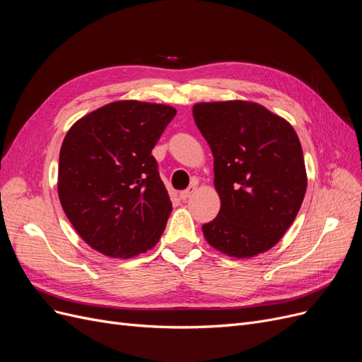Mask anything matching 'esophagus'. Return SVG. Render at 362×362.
<instances>
[{"instance_id":"34e87169","label":"esophagus","mask_w":362,"mask_h":362,"mask_svg":"<svg viewBox=\"0 0 362 362\" xmlns=\"http://www.w3.org/2000/svg\"><path fill=\"white\" fill-rule=\"evenodd\" d=\"M194 190H196V182H193V184L189 187V189L180 193V199H181V201H187V199H189V197L194 193Z\"/></svg>"}]
</instances>
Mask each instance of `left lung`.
I'll return each instance as SVG.
<instances>
[{
    "label": "left lung",
    "mask_w": 362,
    "mask_h": 362,
    "mask_svg": "<svg viewBox=\"0 0 362 362\" xmlns=\"http://www.w3.org/2000/svg\"><path fill=\"white\" fill-rule=\"evenodd\" d=\"M193 118L213 151L221 202L218 216L202 226L205 240L232 257L269 250L304 201L307 173L298 134L252 102L197 103Z\"/></svg>",
    "instance_id": "8db88e82"
}]
</instances>
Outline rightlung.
<instances>
[{
	"label": "right lung",
	"instance_id": "obj_1",
	"mask_svg": "<svg viewBox=\"0 0 362 362\" xmlns=\"http://www.w3.org/2000/svg\"><path fill=\"white\" fill-rule=\"evenodd\" d=\"M175 114L168 105L122 100L93 110L67 132L59 202L94 250L126 259L158 243L172 202L151 151Z\"/></svg>",
	"mask_w": 362,
	"mask_h": 362
}]
</instances>
